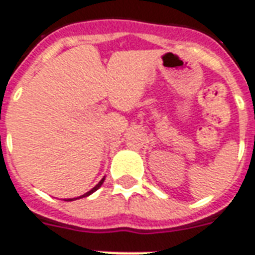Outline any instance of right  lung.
<instances>
[{"label":"right lung","mask_w":255,"mask_h":255,"mask_svg":"<svg viewBox=\"0 0 255 255\" xmlns=\"http://www.w3.org/2000/svg\"><path fill=\"white\" fill-rule=\"evenodd\" d=\"M103 182H104V178H103V180H101V181H100V182H99V184H97V185L94 186L93 189H92V190H89V192H88V193H85V195H82V196H81V197H86V196L92 195V193H93V192H96V190L99 189L100 186L103 185ZM69 200H73V199H69Z\"/></svg>","instance_id":"right-lung-1"}]
</instances>
